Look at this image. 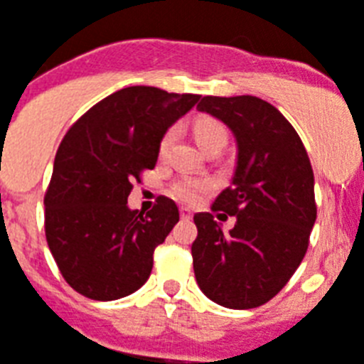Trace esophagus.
Wrapping results in <instances>:
<instances>
[{
	"mask_svg": "<svg viewBox=\"0 0 364 364\" xmlns=\"http://www.w3.org/2000/svg\"><path fill=\"white\" fill-rule=\"evenodd\" d=\"M191 216H193V214H191L190 208H180V218H184V220H190Z\"/></svg>",
	"mask_w": 364,
	"mask_h": 364,
	"instance_id": "obj_1",
	"label": "esophagus"
}]
</instances>
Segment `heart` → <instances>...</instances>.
<instances>
[{"label": "heart", "instance_id": "b5f03b06", "mask_svg": "<svg viewBox=\"0 0 364 364\" xmlns=\"http://www.w3.org/2000/svg\"><path fill=\"white\" fill-rule=\"evenodd\" d=\"M193 132L203 150H208L213 146H226L228 131L218 121L199 119L193 127ZM171 140H173V131L165 132V136L159 142V154H165L168 150ZM208 188H210V182L205 178H180L171 186V193L182 203H196L201 199L205 191H208Z\"/></svg>", "mask_w": 364, "mask_h": 364}]
</instances>
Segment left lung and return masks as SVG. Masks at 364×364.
Listing matches in <instances>:
<instances>
[{"instance_id": "8db88e82", "label": "left lung", "mask_w": 364, "mask_h": 364, "mask_svg": "<svg viewBox=\"0 0 364 364\" xmlns=\"http://www.w3.org/2000/svg\"><path fill=\"white\" fill-rule=\"evenodd\" d=\"M207 112L237 142L232 186L213 203V212L236 216L230 234L212 213H197L191 245L199 289L230 309L269 302L306 256L317 218L314 168L294 127L258 97H203Z\"/></svg>"}]
</instances>
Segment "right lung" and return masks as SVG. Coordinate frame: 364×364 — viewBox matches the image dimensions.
Listing matches in <instances>:
<instances>
[{
	"label": "right lung",
	"instance_id": "obj_1",
	"mask_svg": "<svg viewBox=\"0 0 364 364\" xmlns=\"http://www.w3.org/2000/svg\"><path fill=\"white\" fill-rule=\"evenodd\" d=\"M199 98L125 87L95 104L62 138L45 193V237L75 292L109 302L148 281L154 250L178 222V207L161 196L144 214L131 210L127 197L140 174L156 167L168 127Z\"/></svg>",
	"mask_w": 364,
	"mask_h": 364
}]
</instances>
